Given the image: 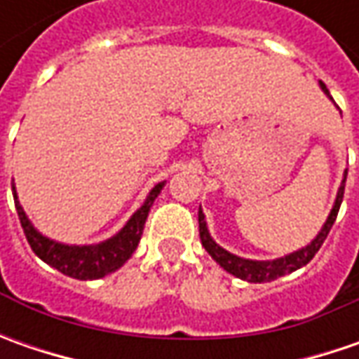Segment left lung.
I'll list each match as a JSON object with an SVG mask.
<instances>
[{
    "instance_id": "8db88e82",
    "label": "left lung",
    "mask_w": 359,
    "mask_h": 359,
    "mask_svg": "<svg viewBox=\"0 0 359 359\" xmlns=\"http://www.w3.org/2000/svg\"><path fill=\"white\" fill-rule=\"evenodd\" d=\"M320 88H322V91H324L325 95L332 100L330 91H327V88H325L322 81H320ZM346 175H348V170L344 172V180H341V184H339L338 187L336 201H334V205H332L330 214H327V217H325L322 229L318 231V236H316L308 245L299 248V250L292 252V254H285L282 255V257H276V259H245V257H240V255L231 254V252H228V250H224L219 243H215L214 238L210 236V229H208V224H205V215H203V212H201V205H200L198 222H200L201 245L205 248V252L212 255L215 262H217L222 268L226 269L228 273H231V276H236V278H240V280H243V282H250V283L271 282V280H278V278H282V276H287V273H292V271H296V269L304 268V266L310 262L311 257L318 254V250L322 248V243H324V240L327 238L330 229H332L334 222H336V217H338L339 205H341V200H344Z\"/></svg>"
}]
</instances>
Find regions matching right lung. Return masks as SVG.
Masks as SVG:
<instances>
[{
  "label": "right lung",
  "instance_id": "obj_1",
  "mask_svg": "<svg viewBox=\"0 0 359 359\" xmlns=\"http://www.w3.org/2000/svg\"><path fill=\"white\" fill-rule=\"evenodd\" d=\"M163 186H165V182H159L149 189L142 208L137 212H133V215L126 222V226L119 229L116 236L100 241V243H86V245L62 243V241H55L43 236L23 212L13 184H11V189H13V200H15V210L20 215L21 228H23V233L29 241L34 254L39 259H43L48 266L62 271L63 276H69L76 280H100V278L114 273L116 269L121 268L135 252L137 243L142 240V233H144L147 214Z\"/></svg>",
  "mask_w": 359,
  "mask_h": 359
}]
</instances>
